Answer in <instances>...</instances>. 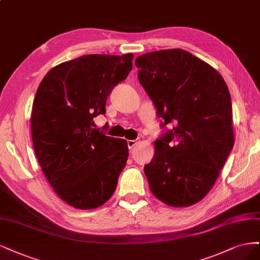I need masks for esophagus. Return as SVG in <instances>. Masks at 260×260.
<instances>
[{"mask_svg":"<svg viewBox=\"0 0 260 260\" xmlns=\"http://www.w3.org/2000/svg\"><path fill=\"white\" fill-rule=\"evenodd\" d=\"M137 144V141L136 140H127V146H128V148L129 149H132V148H134L135 147V145Z\"/></svg>","mask_w":260,"mask_h":260,"instance_id":"34e87169","label":"esophagus"}]
</instances>
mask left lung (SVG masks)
Returning a JSON list of instances; mask_svg holds the SVG:
<instances>
[{
    "instance_id": "1",
    "label": "left lung",
    "mask_w": 260,
    "mask_h": 260,
    "mask_svg": "<svg viewBox=\"0 0 260 260\" xmlns=\"http://www.w3.org/2000/svg\"><path fill=\"white\" fill-rule=\"evenodd\" d=\"M135 64L161 126L175 124L145 165L149 188L170 206L193 205L214 186L234 144L228 86L212 66L180 48L144 54Z\"/></svg>"
}]
</instances>
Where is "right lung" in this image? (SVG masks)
I'll return each mask as SVG.
<instances>
[{
    "label": "right lung",
    "mask_w": 260,
    "mask_h": 260,
    "mask_svg": "<svg viewBox=\"0 0 260 260\" xmlns=\"http://www.w3.org/2000/svg\"><path fill=\"white\" fill-rule=\"evenodd\" d=\"M133 54L85 55L54 67L40 83L31 113L32 142L47 181L74 208L102 206L115 191L127 141L91 126L112 88L127 78Z\"/></svg>",
    "instance_id": "1"
}]
</instances>
